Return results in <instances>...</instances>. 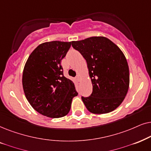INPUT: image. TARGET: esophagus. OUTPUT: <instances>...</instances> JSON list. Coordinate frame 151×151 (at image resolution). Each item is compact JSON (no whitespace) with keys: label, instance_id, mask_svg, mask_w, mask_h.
<instances>
[{"label":"esophagus","instance_id":"obj_1","mask_svg":"<svg viewBox=\"0 0 151 151\" xmlns=\"http://www.w3.org/2000/svg\"><path fill=\"white\" fill-rule=\"evenodd\" d=\"M76 79L77 80V81H80V76L79 75V74H77V76H76Z\"/></svg>","mask_w":151,"mask_h":151}]
</instances>
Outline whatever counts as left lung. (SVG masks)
I'll use <instances>...</instances> for the list:
<instances>
[{
	"instance_id": "left-lung-1",
	"label": "left lung",
	"mask_w": 151,
	"mask_h": 151,
	"mask_svg": "<svg viewBox=\"0 0 151 151\" xmlns=\"http://www.w3.org/2000/svg\"><path fill=\"white\" fill-rule=\"evenodd\" d=\"M72 45L86 60L93 87L89 96H81L86 108L94 114L116 109L129 87V68L123 52L103 37L72 41Z\"/></svg>"
}]
</instances>
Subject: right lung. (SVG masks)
<instances>
[{"mask_svg": "<svg viewBox=\"0 0 151 151\" xmlns=\"http://www.w3.org/2000/svg\"><path fill=\"white\" fill-rule=\"evenodd\" d=\"M71 42L51 41L39 45L29 55L23 73V88L35 110L51 118L69 112L72 98L78 92L71 80L63 75L61 60Z\"/></svg>", "mask_w": 151, "mask_h": 151, "instance_id": "add662e5", "label": "right lung"}]
</instances>
